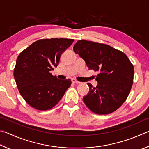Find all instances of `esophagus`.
Returning <instances> with one entry per match:
<instances>
[{
  "mask_svg": "<svg viewBox=\"0 0 149 149\" xmlns=\"http://www.w3.org/2000/svg\"><path fill=\"white\" fill-rule=\"evenodd\" d=\"M72 83H74V84H79L80 83L79 81H78V80H77L76 79H72Z\"/></svg>",
  "mask_w": 149,
  "mask_h": 149,
  "instance_id": "esophagus-1",
  "label": "esophagus"
}]
</instances>
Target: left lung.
Returning <instances> with one entry per match:
<instances>
[{
  "instance_id": "obj_1",
  "label": "left lung",
  "mask_w": 149,
  "mask_h": 149,
  "mask_svg": "<svg viewBox=\"0 0 149 149\" xmlns=\"http://www.w3.org/2000/svg\"><path fill=\"white\" fill-rule=\"evenodd\" d=\"M74 52L84 60L89 69L99 71L96 87L88 83L90 90L83 101L93 113L110 114L117 110L128 96L134 69L123 52L104 44L78 40Z\"/></svg>"
}]
</instances>
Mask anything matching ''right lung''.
<instances>
[{"label": "right lung", "mask_w": 149, "mask_h": 149, "mask_svg": "<svg viewBox=\"0 0 149 149\" xmlns=\"http://www.w3.org/2000/svg\"><path fill=\"white\" fill-rule=\"evenodd\" d=\"M73 41L67 38L41 39L18 56L14 79L20 94L32 107L40 111L52 109L70 87V79H58L49 71L57 67L61 54Z\"/></svg>", "instance_id": "obj_1"}]
</instances>
